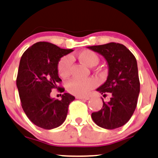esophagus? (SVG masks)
I'll use <instances>...</instances> for the list:
<instances>
[{"label":"esophagus","instance_id":"1","mask_svg":"<svg viewBox=\"0 0 158 158\" xmlns=\"http://www.w3.org/2000/svg\"><path fill=\"white\" fill-rule=\"evenodd\" d=\"M77 99H81V100H89V97H83V96H76Z\"/></svg>","mask_w":158,"mask_h":158}]
</instances>
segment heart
<instances>
[{"instance_id":"1","label":"heart","mask_w":158,"mask_h":158,"mask_svg":"<svg viewBox=\"0 0 158 158\" xmlns=\"http://www.w3.org/2000/svg\"><path fill=\"white\" fill-rule=\"evenodd\" d=\"M79 61L88 67H93L99 62V57L95 52L85 49L78 54ZM73 63V58L71 56H65L59 62L58 72L62 77H68L71 73V65ZM96 86V81L94 79H80L73 78L68 81L66 87L69 93L76 95H85L89 91Z\"/></svg>"}]
</instances>
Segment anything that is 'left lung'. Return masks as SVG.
<instances>
[{
    "mask_svg": "<svg viewBox=\"0 0 158 158\" xmlns=\"http://www.w3.org/2000/svg\"><path fill=\"white\" fill-rule=\"evenodd\" d=\"M104 57L108 65L106 81L96 89L110 101L105 102L101 110L92 113L95 123L105 129L118 128L126 124L134 112L140 92L137 61L134 55L121 44L87 47Z\"/></svg>",
    "mask_w": 158,
    "mask_h": 158,
    "instance_id": "left-lung-1",
    "label": "left lung"
}]
</instances>
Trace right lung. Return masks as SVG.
<instances>
[{"label": "right lung", "instance_id": "obj_1", "mask_svg": "<svg viewBox=\"0 0 158 158\" xmlns=\"http://www.w3.org/2000/svg\"><path fill=\"white\" fill-rule=\"evenodd\" d=\"M73 51L41 41L32 45L22 56L17 87L23 111L38 127L51 130L59 127L66 119L69 106L75 97L65 93L59 101L51 98L50 93L62 81L58 76L59 61ZM59 90L62 93L65 89Z\"/></svg>", "mask_w": 158, "mask_h": 158}]
</instances>
